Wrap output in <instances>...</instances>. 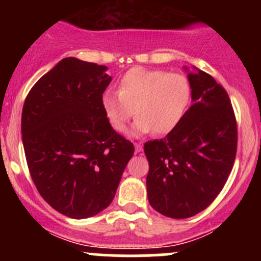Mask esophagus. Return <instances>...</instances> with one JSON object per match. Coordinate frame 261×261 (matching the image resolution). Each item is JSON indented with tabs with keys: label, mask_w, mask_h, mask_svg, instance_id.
I'll list each match as a JSON object with an SVG mask.
<instances>
[{
	"label": "esophagus",
	"mask_w": 261,
	"mask_h": 261,
	"mask_svg": "<svg viewBox=\"0 0 261 261\" xmlns=\"http://www.w3.org/2000/svg\"><path fill=\"white\" fill-rule=\"evenodd\" d=\"M135 151L136 152L143 151V144H141V143H136L135 144Z\"/></svg>",
	"instance_id": "1"
}]
</instances>
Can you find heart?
<instances>
[{
    "instance_id": "obj_1",
    "label": "heart",
    "mask_w": 261,
    "mask_h": 261,
    "mask_svg": "<svg viewBox=\"0 0 261 261\" xmlns=\"http://www.w3.org/2000/svg\"><path fill=\"white\" fill-rule=\"evenodd\" d=\"M191 101L186 75L167 70L133 68L122 75L118 92L106 91L102 107L116 131H123L135 115V134L154 130L165 135L177 127Z\"/></svg>"
}]
</instances>
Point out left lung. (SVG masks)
Returning <instances> with one entry per match:
<instances>
[{
	"label": "left lung",
	"instance_id": "8db88e82",
	"mask_svg": "<svg viewBox=\"0 0 261 261\" xmlns=\"http://www.w3.org/2000/svg\"><path fill=\"white\" fill-rule=\"evenodd\" d=\"M188 81L193 105L164 139L144 145L149 203L170 218L192 217L215 201L238 150V123L227 92L202 70L189 73Z\"/></svg>",
	"mask_w": 261,
	"mask_h": 261
}]
</instances>
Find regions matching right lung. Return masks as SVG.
Here are the masks:
<instances>
[{
  "label": "right lung",
  "instance_id": "right-lung-1",
  "mask_svg": "<svg viewBox=\"0 0 261 261\" xmlns=\"http://www.w3.org/2000/svg\"><path fill=\"white\" fill-rule=\"evenodd\" d=\"M107 67L64 58L29 92L21 134L31 179L62 215L87 218L111 204L134 145L102 107Z\"/></svg>",
  "mask_w": 261,
  "mask_h": 261
}]
</instances>
